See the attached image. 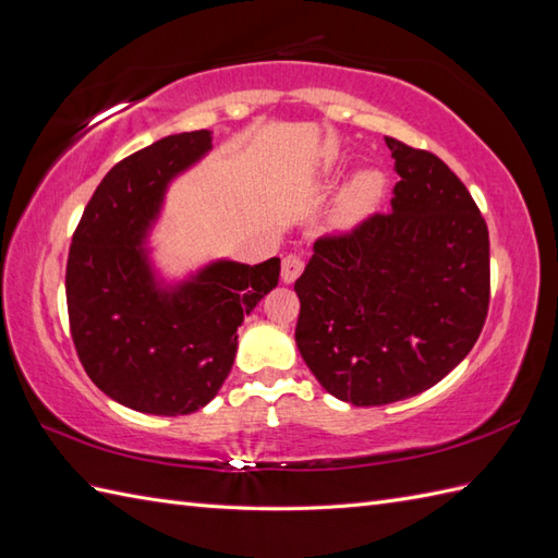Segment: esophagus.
<instances>
[{"label": "esophagus", "mask_w": 558, "mask_h": 558, "mask_svg": "<svg viewBox=\"0 0 558 558\" xmlns=\"http://www.w3.org/2000/svg\"><path fill=\"white\" fill-rule=\"evenodd\" d=\"M304 270V260H302V256H298V254H288L286 258H282V280L286 282H294L300 278V272Z\"/></svg>", "instance_id": "esophagus-1"}]
</instances>
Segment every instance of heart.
<instances>
[{"label":"heart","instance_id":"obj_1","mask_svg":"<svg viewBox=\"0 0 558 558\" xmlns=\"http://www.w3.org/2000/svg\"><path fill=\"white\" fill-rule=\"evenodd\" d=\"M381 192H384L381 174L376 172L357 174L340 198V218L345 222H357L374 208L376 201L381 198Z\"/></svg>","mask_w":558,"mask_h":558}]
</instances>
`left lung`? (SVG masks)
<instances>
[{"label":"left lung","instance_id":"obj_1","mask_svg":"<svg viewBox=\"0 0 558 558\" xmlns=\"http://www.w3.org/2000/svg\"><path fill=\"white\" fill-rule=\"evenodd\" d=\"M400 182L390 213L324 234L294 282V340L330 396L388 405L432 388L489 312V230L448 165L386 136Z\"/></svg>","mask_w":558,"mask_h":558}]
</instances>
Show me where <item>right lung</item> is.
Instances as JSON below:
<instances>
[{
  "label": "right lung",
  "mask_w": 558,
  "mask_h": 558,
  "mask_svg": "<svg viewBox=\"0 0 558 558\" xmlns=\"http://www.w3.org/2000/svg\"><path fill=\"white\" fill-rule=\"evenodd\" d=\"M210 148V132L172 134L102 177L71 236L66 310L83 369L105 396L148 414H189L228 378L236 328L278 286L280 258L220 260L160 292L141 236L165 186Z\"/></svg>",
  "instance_id": "right-lung-1"
}]
</instances>
